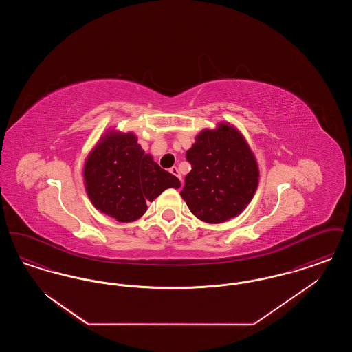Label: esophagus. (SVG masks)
Wrapping results in <instances>:
<instances>
[{
    "mask_svg": "<svg viewBox=\"0 0 352 352\" xmlns=\"http://www.w3.org/2000/svg\"><path fill=\"white\" fill-rule=\"evenodd\" d=\"M170 173H171L173 175H175L179 181H182V177H181V174H179V170H178V168L173 166V168H170Z\"/></svg>",
    "mask_w": 352,
    "mask_h": 352,
    "instance_id": "obj_1",
    "label": "esophagus"
}]
</instances>
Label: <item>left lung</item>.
Wrapping results in <instances>:
<instances>
[{
  "mask_svg": "<svg viewBox=\"0 0 352 352\" xmlns=\"http://www.w3.org/2000/svg\"><path fill=\"white\" fill-rule=\"evenodd\" d=\"M191 171L186 175L181 197L191 214L208 224L239 217L258 187L257 160L243 133L220 121L203 129L186 151Z\"/></svg>",
  "mask_w": 352,
  "mask_h": 352,
  "instance_id": "left-lung-1",
  "label": "left lung"
}]
</instances>
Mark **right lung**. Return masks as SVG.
I'll return each instance as SVG.
<instances>
[{"label":"right lung","instance_id":"1","mask_svg":"<svg viewBox=\"0 0 352 352\" xmlns=\"http://www.w3.org/2000/svg\"><path fill=\"white\" fill-rule=\"evenodd\" d=\"M85 192L101 214L132 223L141 218L149 201L179 179L154 162L137 142L133 132L109 128L88 153L83 166Z\"/></svg>","mask_w":352,"mask_h":352}]
</instances>
